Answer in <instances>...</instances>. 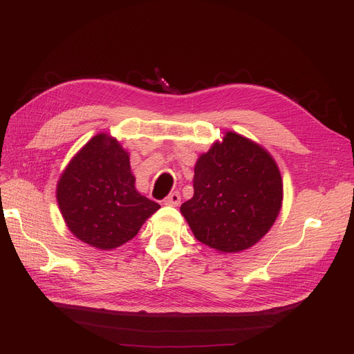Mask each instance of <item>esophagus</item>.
<instances>
[{"mask_svg":"<svg viewBox=\"0 0 354 354\" xmlns=\"http://www.w3.org/2000/svg\"><path fill=\"white\" fill-rule=\"evenodd\" d=\"M181 202V196L178 192H173V194H169V196L164 201L165 205H169V207H178Z\"/></svg>","mask_w":354,"mask_h":354,"instance_id":"obj_1","label":"esophagus"}]
</instances>
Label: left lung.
I'll return each instance as SVG.
<instances>
[{
  "instance_id": "obj_1",
  "label": "left lung",
  "mask_w": 354,
  "mask_h": 354,
  "mask_svg": "<svg viewBox=\"0 0 354 354\" xmlns=\"http://www.w3.org/2000/svg\"><path fill=\"white\" fill-rule=\"evenodd\" d=\"M194 198L180 207L195 238L218 252L251 248L282 207L281 171L272 155L227 131L196 160Z\"/></svg>"
}]
</instances>
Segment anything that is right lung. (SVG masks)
Instances as JSON below:
<instances>
[{
  "label": "right lung",
  "mask_w": 354,
  "mask_h": 354,
  "mask_svg": "<svg viewBox=\"0 0 354 354\" xmlns=\"http://www.w3.org/2000/svg\"><path fill=\"white\" fill-rule=\"evenodd\" d=\"M130 155L100 133L75 155L56 190L69 230L84 243L109 251L131 241L160 207L136 190Z\"/></svg>",
  "instance_id": "add662e5"
}]
</instances>
